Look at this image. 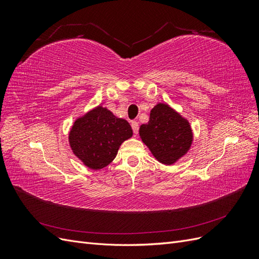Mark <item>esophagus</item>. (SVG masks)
Wrapping results in <instances>:
<instances>
[{"label":"esophagus","instance_id":"esophagus-1","mask_svg":"<svg viewBox=\"0 0 259 259\" xmlns=\"http://www.w3.org/2000/svg\"><path fill=\"white\" fill-rule=\"evenodd\" d=\"M131 125H132V128H133V132H134V134L135 135H137V133H138V123L136 122V121H133L132 123H131Z\"/></svg>","mask_w":259,"mask_h":259}]
</instances>
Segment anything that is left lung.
<instances>
[{
	"instance_id": "1",
	"label": "left lung",
	"mask_w": 259,
	"mask_h": 259,
	"mask_svg": "<svg viewBox=\"0 0 259 259\" xmlns=\"http://www.w3.org/2000/svg\"><path fill=\"white\" fill-rule=\"evenodd\" d=\"M139 137L164 165L177 163L193 143L189 121L165 103H158L151 109L148 123L140 125Z\"/></svg>"
}]
</instances>
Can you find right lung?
I'll return each mask as SVG.
<instances>
[{
    "label": "right lung",
    "instance_id": "obj_1",
    "mask_svg": "<svg viewBox=\"0 0 259 259\" xmlns=\"http://www.w3.org/2000/svg\"><path fill=\"white\" fill-rule=\"evenodd\" d=\"M132 136L126 120L99 105L76 117L68 140L73 154L86 167L99 170L114 160L120 146Z\"/></svg>",
    "mask_w": 259,
    "mask_h": 259
}]
</instances>
